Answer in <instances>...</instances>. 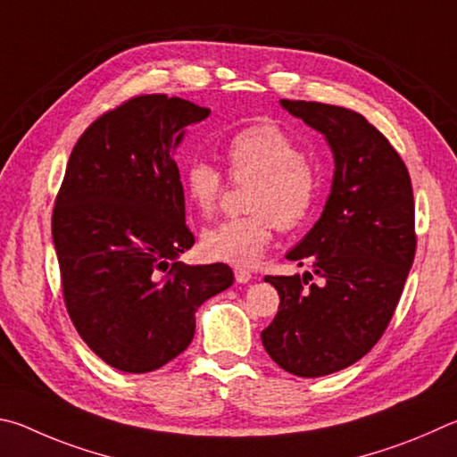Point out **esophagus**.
I'll return each instance as SVG.
<instances>
[{
  "instance_id": "1",
  "label": "esophagus",
  "mask_w": 457,
  "mask_h": 457,
  "mask_svg": "<svg viewBox=\"0 0 457 457\" xmlns=\"http://www.w3.org/2000/svg\"><path fill=\"white\" fill-rule=\"evenodd\" d=\"M251 273L249 270H245V269H235V278H237V283H241V285H245V283H249L251 281Z\"/></svg>"
}]
</instances>
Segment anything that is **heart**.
Here are the masks:
<instances>
[{
	"mask_svg": "<svg viewBox=\"0 0 457 457\" xmlns=\"http://www.w3.org/2000/svg\"><path fill=\"white\" fill-rule=\"evenodd\" d=\"M228 179L249 182L245 216L206 228L200 249L211 261L238 269L257 265L273 238L301 228L315 211L317 168L303 154L293 136L275 122H257L237 130L224 144ZM184 195L200 216H212L227 190L224 174L208 160H192L184 168Z\"/></svg>",
	"mask_w": 457,
	"mask_h": 457,
	"instance_id": "heart-1",
	"label": "heart"
}]
</instances>
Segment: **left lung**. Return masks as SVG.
Here are the masks:
<instances>
[{
	"mask_svg": "<svg viewBox=\"0 0 457 457\" xmlns=\"http://www.w3.org/2000/svg\"><path fill=\"white\" fill-rule=\"evenodd\" d=\"M321 132L335 156L331 195L309 235L287 253L313 275L273 277L278 313L261 333L270 359L299 378L359 361L387 329L413 265L415 204L407 166L378 128L353 110L281 100Z\"/></svg>",
	"mask_w": 457,
	"mask_h": 457,
	"instance_id": "obj_1",
	"label": "left lung"
}]
</instances>
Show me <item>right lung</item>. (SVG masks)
Wrapping results in <instances>:
<instances>
[{"mask_svg":"<svg viewBox=\"0 0 457 457\" xmlns=\"http://www.w3.org/2000/svg\"><path fill=\"white\" fill-rule=\"evenodd\" d=\"M208 114L166 94L104 112L78 138L55 196L52 237L68 315L86 345L124 373L180 355L196 309L235 281L224 262L176 261L195 235L174 148Z\"/></svg>","mask_w":457,"mask_h":457,"instance_id":"obj_1","label":"right lung"}]
</instances>
